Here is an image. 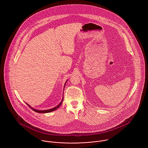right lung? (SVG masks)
Wrapping results in <instances>:
<instances>
[{
	"label": "right lung",
	"mask_w": 148,
	"mask_h": 148,
	"mask_svg": "<svg viewBox=\"0 0 148 148\" xmlns=\"http://www.w3.org/2000/svg\"><path fill=\"white\" fill-rule=\"evenodd\" d=\"M67 82V81L65 82V84H64V87H65V84H66V83ZM63 99H62V101H61V102L60 103V104H58V106H55V107H54V108H51V109H46V110H38V109H35V108H32V107H31V106H29V104H28L27 103H26L27 104V105H28V106L30 108H31L33 110H34L35 112H38V113H49V112H53V111H54V110H56L58 108H59L60 106H61V104H62V102H63Z\"/></svg>",
	"instance_id": "add662e5"
}]
</instances>
